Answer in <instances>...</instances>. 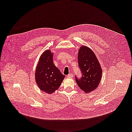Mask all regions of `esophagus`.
Wrapping results in <instances>:
<instances>
[{"label":"esophagus","mask_w":132,"mask_h":132,"mask_svg":"<svg viewBox=\"0 0 132 132\" xmlns=\"http://www.w3.org/2000/svg\"><path fill=\"white\" fill-rule=\"evenodd\" d=\"M67 77H69V78H72V77H73V74L72 73H71V74H69L67 76Z\"/></svg>","instance_id":"34e87169"}]
</instances>
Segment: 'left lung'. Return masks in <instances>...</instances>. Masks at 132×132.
<instances>
[{
  "mask_svg": "<svg viewBox=\"0 0 132 132\" xmlns=\"http://www.w3.org/2000/svg\"><path fill=\"white\" fill-rule=\"evenodd\" d=\"M78 62L82 74L80 78L75 75L78 85L85 93L93 91L98 85L102 74L96 57L90 49L82 46L79 50Z\"/></svg>",
  "mask_w": 132,
  "mask_h": 132,
  "instance_id": "left-lung-1",
  "label": "left lung"
}]
</instances>
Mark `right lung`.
I'll list each match as a JSON object with an SVG mask.
<instances>
[{"label": "right lung", "mask_w": 132, "mask_h": 132, "mask_svg": "<svg viewBox=\"0 0 132 132\" xmlns=\"http://www.w3.org/2000/svg\"><path fill=\"white\" fill-rule=\"evenodd\" d=\"M53 55L49 50L42 54L35 74L38 87L41 90L49 94L60 87L65 77L54 64Z\"/></svg>", "instance_id": "add662e5"}]
</instances>
